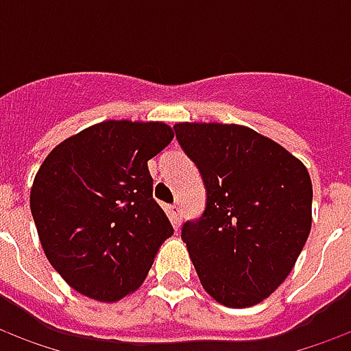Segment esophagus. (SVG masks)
<instances>
[{"mask_svg":"<svg viewBox=\"0 0 351 351\" xmlns=\"http://www.w3.org/2000/svg\"><path fill=\"white\" fill-rule=\"evenodd\" d=\"M169 218H171V221H173V226L178 228V226H180V220H182V210H180V206L178 205L169 206Z\"/></svg>","mask_w":351,"mask_h":351,"instance_id":"34e87169","label":"esophagus"}]
</instances>
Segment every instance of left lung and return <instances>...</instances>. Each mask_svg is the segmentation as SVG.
Segmentation results:
<instances>
[{
	"instance_id": "8db88e82",
	"label": "left lung",
	"mask_w": 351,
	"mask_h": 351,
	"mask_svg": "<svg viewBox=\"0 0 351 351\" xmlns=\"http://www.w3.org/2000/svg\"><path fill=\"white\" fill-rule=\"evenodd\" d=\"M201 173L205 213L182 241L205 287L231 308L258 304L286 280L312 226V182L286 148L237 123H176Z\"/></svg>"
}]
</instances>
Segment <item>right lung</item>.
<instances>
[{
  "mask_svg": "<svg viewBox=\"0 0 351 351\" xmlns=\"http://www.w3.org/2000/svg\"><path fill=\"white\" fill-rule=\"evenodd\" d=\"M173 141L161 122L107 120L52 150L29 195L50 265L103 302L135 291L173 226L152 197L148 160Z\"/></svg>",
  "mask_w": 351,
  "mask_h": 351,
  "instance_id": "right-lung-1",
  "label": "right lung"
}]
</instances>
